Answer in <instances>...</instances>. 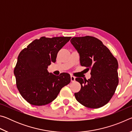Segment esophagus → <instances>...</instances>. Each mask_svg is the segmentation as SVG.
<instances>
[{
    "label": "esophagus",
    "mask_w": 132,
    "mask_h": 132,
    "mask_svg": "<svg viewBox=\"0 0 132 132\" xmlns=\"http://www.w3.org/2000/svg\"><path fill=\"white\" fill-rule=\"evenodd\" d=\"M70 79L71 82H74L75 81V77L73 76H70Z\"/></svg>",
    "instance_id": "34e87169"
}]
</instances>
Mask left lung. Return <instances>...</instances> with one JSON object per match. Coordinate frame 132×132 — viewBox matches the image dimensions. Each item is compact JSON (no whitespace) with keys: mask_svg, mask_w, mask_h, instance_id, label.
<instances>
[{"mask_svg":"<svg viewBox=\"0 0 132 132\" xmlns=\"http://www.w3.org/2000/svg\"><path fill=\"white\" fill-rule=\"evenodd\" d=\"M71 44L80 55V64L90 69L88 80L77 77L81 90L75 93L77 101L84 106L98 108L110 101L119 82L118 63L101 41L91 36L73 37Z\"/></svg>","mask_w":132,"mask_h":132,"instance_id":"obj_1","label":"left lung"}]
</instances>
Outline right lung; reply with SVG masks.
Wrapping results in <instances>:
<instances>
[{"instance_id":"right-lung-1","label":"right lung","mask_w":132,"mask_h":132,"mask_svg":"<svg viewBox=\"0 0 132 132\" xmlns=\"http://www.w3.org/2000/svg\"><path fill=\"white\" fill-rule=\"evenodd\" d=\"M70 37L35 39L22 50L17 58L14 74L21 95L28 103L41 106L52 102L62 87L70 82V76L62 73L55 76L48 71L51 62L55 63L61 49Z\"/></svg>"}]
</instances>
